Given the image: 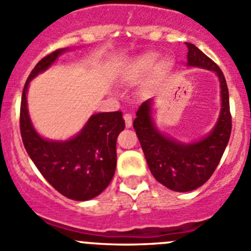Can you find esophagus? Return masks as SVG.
Wrapping results in <instances>:
<instances>
[{
  "mask_svg": "<svg viewBox=\"0 0 251 251\" xmlns=\"http://www.w3.org/2000/svg\"><path fill=\"white\" fill-rule=\"evenodd\" d=\"M124 120H125V126L126 127H131V125H132V115L128 113L124 114Z\"/></svg>",
  "mask_w": 251,
  "mask_h": 251,
  "instance_id": "esophagus-1",
  "label": "esophagus"
}]
</instances>
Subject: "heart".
<instances>
[{
	"label": "heart",
	"instance_id": "obj_1",
	"mask_svg": "<svg viewBox=\"0 0 251 251\" xmlns=\"http://www.w3.org/2000/svg\"><path fill=\"white\" fill-rule=\"evenodd\" d=\"M158 59L159 55L154 52H148L140 55V57L136 58L132 62V64L130 65V69H128L126 78H127L128 81H137L140 80V78L144 77L155 68ZM169 67H170V64H169L166 60H164V62L159 63L158 67H156L155 69V73L158 75H164L168 72Z\"/></svg>",
	"mask_w": 251,
	"mask_h": 251
}]
</instances>
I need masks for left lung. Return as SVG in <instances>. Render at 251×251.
<instances>
[{
    "instance_id": "8db88e82",
    "label": "left lung",
    "mask_w": 251,
    "mask_h": 251,
    "mask_svg": "<svg viewBox=\"0 0 251 251\" xmlns=\"http://www.w3.org/2000/svg\"><path fill=\"white\" fill-rule=\"evenodd\" d=\"M189 67L212 70L221 83V113L214 130L204 140L184 144L156 130L151 119V100L142 103L133 121L149 170L158 182L176 192H189L203 186L221 160L232 131L229 96L226 78L219 65L198 47L186 42Z\"/></svg>"
}]
</instances>
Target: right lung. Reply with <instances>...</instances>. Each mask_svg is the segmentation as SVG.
Here are the masks:
<instances>
[{"label": "right lung", "instance_id": "add662e5", "mask_svg": "<svg viewBox=\"0 0 251 251\" xmlns=\"http://www.w3.org/2000/svg\"><path fill=\"white\" fill-rule=\"evenodd\" d=\"M65 50L42 58L30 73L20 103V135L27 154L48 183L73 201H88L102 193L116 168V138L125 128L121 111L95 114L74 138L47 141L32 127L27 113L26 92L31 78L45 72Z\"/></svg>", "mask_w": 251, "mask_h": 251}]
</instances>
